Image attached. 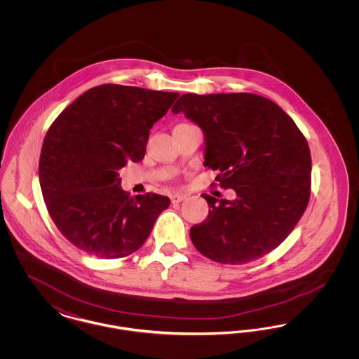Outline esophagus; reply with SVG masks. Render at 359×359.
<instances>
[{"label": "esophagus", "instance_id": "obj_1", "mask_svg": "<svg viewBox=\"0 0 359 359\" xmlns=\"http://www.w3.org/2000/svg\"><path fill=\"white\" fill-rule=\"evenodd\" d=\"M184 199H186V195H184V194H180V192H176V194L171 195L172 203H180V202H183Z\"/></svg>", "mask_w": 359, "mask_h": 359}]
</instances>
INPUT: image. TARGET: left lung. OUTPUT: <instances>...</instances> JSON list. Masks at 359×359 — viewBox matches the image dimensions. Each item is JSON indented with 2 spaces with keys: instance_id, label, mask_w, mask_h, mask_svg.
<instances>
[{
  "instance_id": "1",
  "label": "left lung",
  "mask_w": 359,
  "mask_h": 359,
  "mask_svg": "<svg viewBox=\"0 0 359 359\" xmlns=\"http://www.w3.org/2000/svg\"><path fill=\"white\" fill-rule=\"evenodd\" d=\"M184 113L205 135V167L234 201L205 195L208 217L189 229L194 246L219 264H246L276 249L300 221L311 194L307 140L268 98L248 93L183 94ZM214 186V183H212Z\"/></svg>"
}]
</instances>
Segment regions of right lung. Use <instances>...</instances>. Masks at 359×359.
<instances>
[{
    "instance_id": "right-lung-1",
    "label": "right lung",
    "mask_w": 359,
    "mask_h": 359,
    "mask_svg": "<svg viewBox=\"0 0 359 359\" xmlns=\"http://www.w3.org/2000/svg\"><path fill=\"white\" fill-rule=\"evenodd\" d=\"M179 93L101 85L66 107L44 137L39 180L52 221L78 249L121 258L148 239L170 198L129 195L118 171L144 158L149 130Z\"/></svg>"
}]
</instances>
